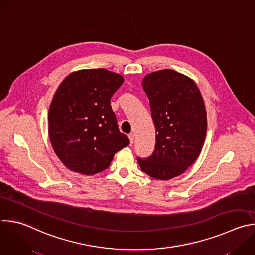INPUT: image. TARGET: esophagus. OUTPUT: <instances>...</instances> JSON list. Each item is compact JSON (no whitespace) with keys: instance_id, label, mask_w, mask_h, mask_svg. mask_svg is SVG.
I'll list each match as a JSON object with an SVG mask.
<instances>
[{"instance_id":"34e87169","label":"esophagus","mask_w":255,"mask_h":255,"mask_svg":"<svg viewBox=\"0 0 255 255\" xmlns=\"http://www.w3.org/2000/svg\"><path fill=\"white\" fill-rule=\"evenodd\" d=\"M129 139H130V143H131V145H132L133 142H134V134H133V133H131V134L129 135Z\"/></svg>"}]
</instances>
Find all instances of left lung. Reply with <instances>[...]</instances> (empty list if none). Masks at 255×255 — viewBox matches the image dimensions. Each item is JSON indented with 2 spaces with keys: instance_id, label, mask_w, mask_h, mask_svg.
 Instances as JSON below:
<instances>
[{
  "instance_id": "left-lung-1",
  "label": "left lung",
  "mask_w": 255,
  "mask_h": 255,
  "mask_svg": "<svg viewBox=\"0 0 255 255\" xmlns=\"http://www.w3.org/2000/svg\"><path fill=\"white\" fill-rule=\"evenodd\" d=\"M142 85L157 134L153 154L137 160L150 177L169 180L185 172L202 150L207 130L204 101L192 79L170 69L146 75Z\"/></svg>"
}]
</instances>
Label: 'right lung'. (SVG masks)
<instances>
[{
    "label": "right lung",
    "mask_w": 255,
    "mask_h": 255,
    "mask_svg": "<svg viewBox=\"0 0 255 255\" xmlns=\"http://www.w3.org/2000/svg\"><path fill=\"white\" fill-rule=\"evenodd\" d=\"M123 82L121 75L106 69H85L59 85L48 113V132L56 155L71 171L99 173L130 144L110 103Z\"/></svg>",
    "instance_id": "add662e5"
}]
</instances>
